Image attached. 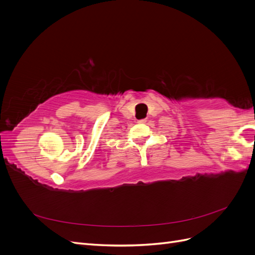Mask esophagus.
Segmentation results:
<instances>
[{
    "instance_id": "1",
    "label": "esophagus",
    "mask_w": 255,
    "mask_h": 255,
    "mask_svg": "<svg viewBox=\"0 0 255 255\" xmlns=\"http://www.w3.org/2000/svg\"><path fill=\"white\" fill-rule=\"evenodd\" d=\"M146 120L145 119H139V120H137V122L138 123H144Z\"/></svg>"
}]
</instances>
